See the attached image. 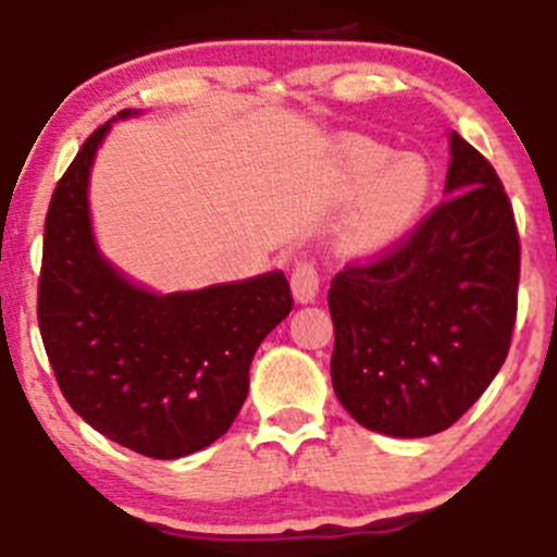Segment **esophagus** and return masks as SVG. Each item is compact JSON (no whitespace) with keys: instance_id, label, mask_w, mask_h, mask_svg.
<instances>
[{"instance_id":"obj_1","label":"esophagus","mask_w":557,"mask_h":557,"mask_svg":"<svg viewBox=\"0 0 557 557\" xmlns=\"http://www.w3.org/2000/svg\"><path fill=\"white\" fill-rule=\"evenodd\" d=\"M289 284H293V295L298 304H311L317 298V293H320V270H317L314 259H300V262H295Z\"/></svg>"}]
</instances>
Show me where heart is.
Wrapping results in <instances>:
<instances>
[{
  "instance_id": "obj_1",
  "label": "heart",
  "mask_w": 557,
  "mask_h": 557,
  "mask_svg": "<svg viewBox=\"0 0 557 557\" xmlns=\"http://www.w3.org/2000/svg\"><path fill=\"white\" fill-rule=\"evenodd\" d=\"M342 185L347 194L363 188L347 221V246L372 251L416 224L432 190V172L423 158H394L380 141L355 139L344 147Z\"/></svg>"
}]
</instances>
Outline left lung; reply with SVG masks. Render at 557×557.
Instances as JSON below:
<instances>
[{
  "label": "left lung",
  "mask_w": 557,
  "mask_h": 557,
  "mask_svg": "<svg viewBox=\"0 0 557 557\" xmlns=\"http://www.w3.org/2000/svg\"><path fill=\"white\" fill-rule=\"evenodd\" d=\"M520 232L492 163L451 134L446 199L405 237L333 275L331 377L374 432L426 437L457 423L511 347Z\"/></svg>",
  "instance_id": "obj_1"
}]
</instances>
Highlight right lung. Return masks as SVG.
Returning a JSON list of instances; mask_svg holds the SVG:
<instances>
[{
    "label": "right lung",
    "mask_w": 557,
    "mask_h": 557,
    "mask_svg": "<svg viewBox=\"0 0 557 557\" xmlns=\"http://www.w3.org/2000/svg\"><path fill=\"white\" fill-rule=\"evenodd\" d=\"M109 125L92 131L51 194L37 325L62 396L89 426L145 457L177 459L232 426L253 352L293 311V293L284 273L177 295L125 282L95 248L87 210Z\"/></svg>",
    "instance_id": "obj_1"
}]
</instances>
